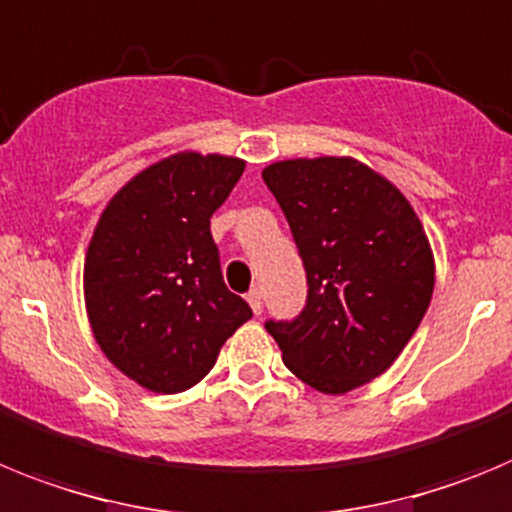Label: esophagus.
I'll return each instance as SVG.
<instances>
[{
  "instance_id": "esophagus-1",
  "label": "esophagus",
  "mask_w": 512,
  "mask_h": 512,
  "mask_svg": "<svg viewBox=\"0 0 512 512\" xmlns=\"http://www.w3.org/2000/svg\"><path fill=\"white\" fill-rule=\"evenodd\" d=\"M247 304L252 306V311H255V314H262V291L260 288H252V291L247 293Z\"/></svg>"
}]
</instances>
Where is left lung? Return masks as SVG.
Returning a JSON list of instances; mask_svg holds the SVG:
<instances>
[{"label":"left lung","mask_w":512,"mask_h":512,"mask_svg":"<svg viewBox=\"0 0 512 512\" xmlns=\"http://www.w3.org/2000/svg\"><path fill=\"white\" fill-rule=\"evenodd\" d=\"M262 180L286 213L309 283L299 317L265 327L311 389H358L397 361L428 311V234L402 190L353 157L283 159Z\"/></svg>","instance_id":"8db88e82"}]
</instances>
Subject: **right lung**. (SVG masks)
<instances>
[{
  "instance_id": "obj_1",
  "label": "right lung",
  "mask_w": 512,
  "mask_h": 512,
  "mask_svg": "<svg viewBox=\"0 0 512 512\" xmlns=\"http://www.w3.org/2000/svg\"><path fill=\"white\" fill-rule=\"evenodd\" d=\"M244 159L180 151L110 198L84 257V304L110 363L157 394L206 376L252 317L221 275L211 216L229 198Z\"/></svg>"
}]
</instances>
